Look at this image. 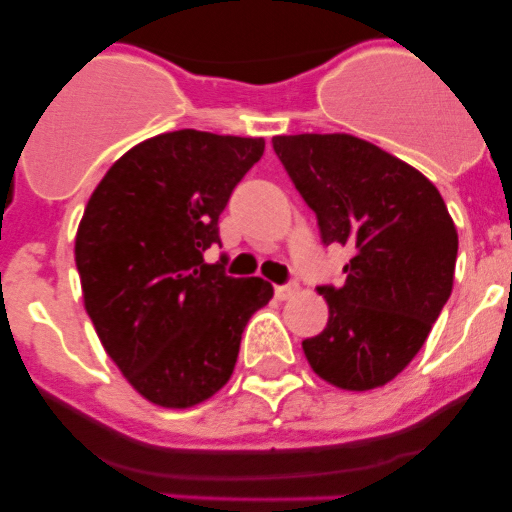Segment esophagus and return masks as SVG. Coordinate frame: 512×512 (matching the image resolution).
I'll list each match as a JSON object with an SVG mask.
<instances>
[{
    "label": "esophagus",
    "mask_w": 512,
    "mask_h": 512,
    "mask_svg": "<svg viewBox=\"0 0 512 512\" xmlns=\"http://www.w3.org/2000/svg\"><path fill=\"white\" fill-rule=\"evenodd\" d=\"M297 292H299V285H297V282H287V285L275 287L277 299H289V297H294V294H297Z\"/></svg>",
    "instance_id": "1"
}]
</instances>
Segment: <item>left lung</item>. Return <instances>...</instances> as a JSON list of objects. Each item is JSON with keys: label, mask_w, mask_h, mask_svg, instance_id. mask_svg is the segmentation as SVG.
<instances>
[{"label": "left lung", "mask_w": 512, "mask_h": 512, "mask_svg": "<svg viewBox=\"0 0 512 512\" xmlns=\"http://www.w3.org/2000/svg\"><path fill=\"white\" fill-rule=\"evenodd\" d=\"M314 210L324 245H349L342 287L319 285L329 322L302 349L314 374L347 391L384 386L409 366L453 289L458 232L436 185L347 133L272 138Z\"/></svg>", "instance_id": "8db88e82"}]
</instances>
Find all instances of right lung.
I'll return each instance as SVG.
<instances>
[{
  "label": "right lung",
  "instance_id": "add662e5",
  "mask_svg": "<svg viewBox=\"0 0 512 512\" xmlns=\"http://www.w3.org/2000/svg\"><path fill=\"white\" fill-rule=\"evenodd\" d=\"M265 153L262 138L160 133L108 168L76 232L84 304L128 384L165 409L210 399L235 369L245 324L272 297L203 252L220 213Z\"/></svg>",
  "mask_w": 512,
  "mask_h": 512
}]
</instances>
